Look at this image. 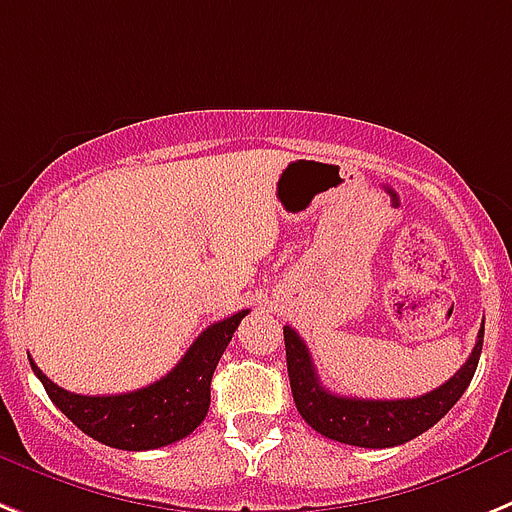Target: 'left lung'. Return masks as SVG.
I'll use <instances>...</instances> for the list:
<instances>
[{"mask_svg": "<svg viewBox=\"0 0 512 512\" xmlns=\"http://www.w3.org/2000/svg\"><path fill=\"white\" fill-rule=\"evenodd\" d=\"M286 341V367H289L291 393L296 411L309 427L336 442L356 448H393L414 440L453 409L468 382L474 377L484 343V322L476 346L458 372L432 393L398 401H372V398H346L322 388L312 356L294 328H283Z\"/></svg>", "mask_w": 512, "mask_h": 512, "instance_id": "8db88e82", "label": "left lung"}]
</instances>
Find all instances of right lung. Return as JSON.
<instances>
[{
  "mask_svg": "<svg viewBox=\"0 0 512 512\" xmlns=\"http://www.w3.org/2000/svg\"><path fill=\"white\" fill-rule=\"evenodd\" d=\"M249 309L213 322L195 338L182 362L148 388L119 395H77L51 382L30 359L46 393L77 429L119 450H153L195 432L210 409V380L218 359Z\"/></svg>",
  "mask_w": 512,
  "mask_h": 512,
  "instance_id": "1",
  "label": "right lung"
}]
</instances>
